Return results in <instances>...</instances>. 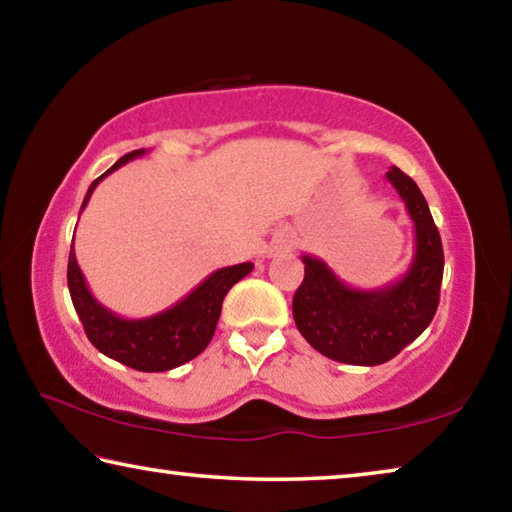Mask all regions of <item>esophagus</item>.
Wrapping results in <instances>:
<instances>
[{"instance_id": "1", "label": "esophagus", "mask_w": 512, "mask_h": 512, "mask_svg": "<svg viewBox=\"0 0 512 512\" xmlns=\"http://www.w3.org/2000/svg\"><path fill=\"white\" fill-rule=\"evenodd\" d=\"M293 244H296V241H293V239H282V241H280V248H284V250H291V248H293Z\"/></svg>"}]
</instances>
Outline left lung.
<instances>
[{
  "label": "left lung",
  "instance_id": "8db88e82",
  "mask_svg": "<svg viewBox=\"0 0 512 512\" xmlns=\"http://www.w3.org/2000/svg\"><path fill=\"white\" fill-rule=\"evenodd\" d=\"M409 210L415 255L400 280L381 289H354L323 259L302 255L305 280L293 296V320L311 348L350 366H379L429 327L443 282V241L418 185L404 171L386 173Z\"/></svg>",
  "mask_w": 512,
  "mask_h": 512
}]
</instances>
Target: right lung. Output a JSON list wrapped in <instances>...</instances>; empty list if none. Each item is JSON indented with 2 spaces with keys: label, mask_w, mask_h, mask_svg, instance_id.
<instances>
[{
  "label": "right lung",
  "mask_w": 512,
  "mask_h": 512,
  "mask_svg": "<svg viewBox=\"0 0 512 512\" xmlns=\"http://www.w3.org/2000/svg\"><path fill=\"white\" fill-rule=\"evenodd\" d=\"M144 153V149L126 153L103 176L94 180L83 198L81 212L88 205L94 187L108 173L124 167L126 162L140 158ZM250 271H253L250 262L219 268V271L207 275L192 293H187L183 300H178L176 305L160 311V314L146 318H121L92 296L79 262H76L72 239L67 262V287L76 314H79L85 334H88L94 348L140 372H164L192 361L210 345L221 316L223 298Z\"/></svg>",
  "instance_id": "obj_1"
}]
</instances>
